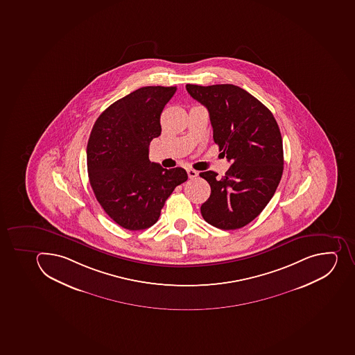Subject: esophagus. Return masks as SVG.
Listing matches in <instances>:
<instances>
[{"instance_id": "obj_1", "label": "esophagus", "mask_w": 355, "mask_h": 355, "mask_svg": "<svg viewBox=\"0 0 355 355\" xmlns=\"http://www.w3.org/2000/svg\"><path fill=\"white\" fill-rule=\"evenodd\" d=\"M187 173H188L189 179H194V178H197L198 176L197 171L191 170V168L187 171Z\"/></svg>"}]
</instances>
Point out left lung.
Listing matches in <instances>:
<instances>
[{
  "label": "left lung",
  "mask_w": 355,
  "mask_h": 355,
  "mask_svg": "<svg viewBox=\"0 0 355 355\" xmlns=\"http://www.w3.org/2000/svg\"><path fill=\"white\" fill-rule=\"evenodd\" d=\"M185 88L209 112L214 141L232 163L222 178L214 171L200 173L211 189L201 215L220 230L243 227L267 206L282 179L283 140L277 122L256 97L234 85L189 83Z\"/></svg>",
  "instance_id": "left-lung-1"
}]
</instances>
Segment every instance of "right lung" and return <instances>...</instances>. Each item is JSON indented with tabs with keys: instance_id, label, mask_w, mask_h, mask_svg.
Here are the masks:
<instances>
[{
	"instance_id": "obj_1",
	"label": "right lung",
	"mask_w": 355,
	"mask_h": 355,
	"mask_svg": "<svg viewBox=\"0 0 355 355\" xmlns=\"http://www.w3.org/2000/svg\"><path fill=\"white\" fill-rule=\"evenodd\" d=\"M176 87L147 86L108 106L94 124L87 167L96 199L121 227L154 225L167 198L188 180L181 167L149 161V145L161 136V114Z\"/></svg>"
}]
</instances>
